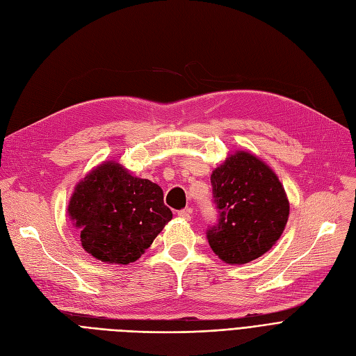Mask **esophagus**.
Instances as JSON below:
<instances>
[{"instance_id": "1", "label": "esophagus", "mask_w": 356, "mask_h": 356, "mask_svg": "<svg viewBox=\"0 0 356 356\" xmlns=\"http://www.w3.org/2000/svg\"><path fill=\"white\" fill-rule=\"evenodd\" d=\"M178 217H179V218H182V220H186V222H188V220L191 218V208L178 211Z\"/></svg>"}]
</instances>
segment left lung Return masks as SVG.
Segmentation results:
<instances>
[{"instance_id": "left-lung-1", "label": "left lung", "mask_w": 356, "mask_h": 356, "mask_svg": "<svg viewBox=\"0 0 356 356\" xmlns=\"http://www.w3.org/2000/svg\"><path fill=\"white\" fill-rule=\"evenodd\" d=\"M220 218L208 230L213 252L230 265L261 257L282 236L289 199L275 172L247 151L229 154L211 174Z\"/></svg>"}]
</instances>
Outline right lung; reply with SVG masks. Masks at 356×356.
<instances>
[{"instance_id": "right-lung-1", "label": "right lung", "mask_w": 356, "mask_h": 356, "mask_svg": "<svg viewBox=\"0 0 356 356\" xmlns=\"http://www.w3.org/2000/svg\"><path fill=\"white\" fill-rule=\"evenodd\" d=\"M67 213L86 253L104 264L129 265L145 253L172 218L156 182L103 161L74 187Z\"/></svg>"}]
</instances>
